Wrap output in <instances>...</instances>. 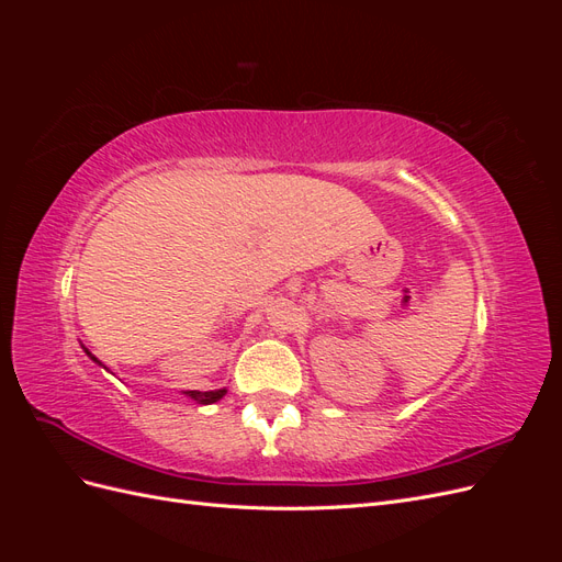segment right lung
I'll use <instances>...</instances> for the list:
<instances>
[{
    "mask_svg": "<svg viewBox=\"0 0 562 562\" xmlns=\"http://www.w3.org/2000/svg\"><path fill=\"white\" fill-rule=\"evenodd\" d=\"M81 349L83 351H87V356H89V359L93 361V363H98V366H103V363H100L98 359H95V356L87 349V347H83L81 345ZM105 368V366H103ZM108 370V368H105ZM182 394L187 396V398H192L194 403H199V405H211V403H215V401H220V398H223L225 394H227V386H223V389H213V391H182Z\"/></svg>",
    "mask_w": 562,
    "mask_h": 562,
    "instance_id": "1",
    "label": "right lung"
}]
</instances>
